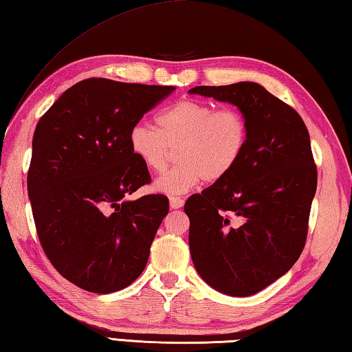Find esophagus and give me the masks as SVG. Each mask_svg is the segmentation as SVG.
<instances>
[{"label":"esophagus","mask_w":352,"mask_h":352,"mask_svg":"<svg viewBox=\"0 0 352 352\" xmlns=\"http://www.w3.org/2000/svg\"><path fill=\"white\" fill-rule=\"evenodd\" d=\"M169 204H170V209H180V208H183L184 199L180 197H170Z\"/></svg>","instance_id":"obj_1"}]
</instances>
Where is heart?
I'll use <instances>...</instances> for the list:
<instances>
[{
  "label": "heart",
  "mask_w": 352,
  "mask_h": 352,
  "mask_svg": "<svg viewBox=\"0 0 352 352\" xmlns=\"http://www.w3.org/2000/svg\"><path fill=\"white\" fill-rule=\"evenodd\" d=\"M129 148L153 174H163L155 189L180 195L203 180L221 182L238 166L249 144V123L236 108L217 109L209 102L182 99L162 109L155 128L137 123L129 131Z\"/></svg>",
  "instance_id": "heart-1"
}]
</instances>
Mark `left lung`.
<instances>
[{
    "label": "left lung",
    "mask_w": 352,
    "mask_h": 352,
    "mask_svg": "<svg viewBox=\"0 0 352 352\" xmlns=\"http://www.w3.org/2000/svg\"><path fill=\"white\" fill-rule=\"evenodd\" d=\"M236 105L249 123L238 166L184 204L197 272L229 296L264 290L299 259L318 188L309 134L294 108L254 82L195 87Z\"/></svg>",
    "instance_id": "obj_1"
}]
</instances>
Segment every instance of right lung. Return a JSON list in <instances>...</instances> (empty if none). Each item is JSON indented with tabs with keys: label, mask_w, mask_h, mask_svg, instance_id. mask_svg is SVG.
<instances>
[{
	"label": "right lung",
	"mask_w": 352,
	"mask_h": 352,
	"mask_svg": "<svg viewBox=\"0 0 352 352\" xmlns=\"http://www.w3.org/2000/svg\"><path fill=\"white\" fill-rule=\"evenodd\" d=\"M174 87L89 78L68 88L33 134L27 189L39 243L72 284L108 294L140 276L169 199L151 183L129 131Z\"/></svg>",
	"instance_id": "obj_1"
}]
</instances>
